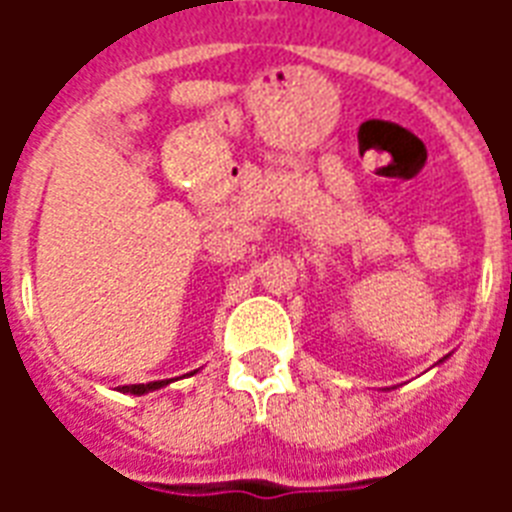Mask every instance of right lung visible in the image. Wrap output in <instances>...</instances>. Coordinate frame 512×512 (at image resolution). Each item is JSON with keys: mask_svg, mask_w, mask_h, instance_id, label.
Wrapping results in <instances>:
<instances>
[{"mask_svg": "<svg viewBox=\"0 0 512 512\" xmlns=\"http://www.w3.org/2000/svg\"><path fill=\"white\" fill-rule=\"evenodd\" d=\"M164 385H170V380H156V382H146V385H122V393H132V396H143V393H151V390H159Z\"/></svg>", "mask_w": 512, "mask_h": 512, "instance_id": "add662e5", "label": "right lung"}]
</instances>
